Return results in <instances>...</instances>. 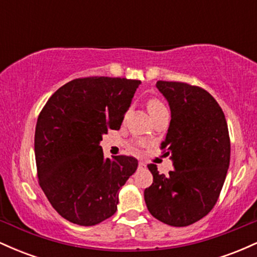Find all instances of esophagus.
I'll return each mask as SVG.
<instances>
[{
    "label": "esophagus",
    "mask_w": 257,
    "mask_h": 257,
    "mask_svg": "<svg viewBox=\"0 0 257 257\" xmlns=\"http://www.w3.org/2000/svg\"><path fill=\"white\" fill-rule=\"evenodd\" d=\"M146 164L144 162H139V169H145Z\"/></svg>",
    "instance_id": "34e87169"
}]
</instances>
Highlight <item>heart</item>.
Masks as SVG:
<instances>
[{
	"label": "heart",
	"mask_w": 257,
	"mask_h": 257,
	"mask_svg": "<svg viewBox=\"0 0 257 257\" xmlns=\"http://www.w3.org/2000/svg\"><path fill=\"white\" fill-rule=\"evenodd\" d=\"M147 108H149L150 114H151V113H153V112H156V111H158V110H162V108H164V105L162 104V102L159 101V100H157V99H151L149 102H147ZM133 146H134V149H137L138 144H134V145H133Z\"/></svg>",
	"instance_id": "heart-1"
}]
</instances>
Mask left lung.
Returning a JSON list of instances; mask_svg holds the SVG:
<instances>
[{
    "mask_svg": "<svg viewBox=\"0 0 257 257\" xmlns=\"http://www.w3.org/2000/svg\"><path fill=\"white\" fill-rule=\"evenodd\" d=\"M170 119L162 149L174 170L166 176L149 164L153 182L144 192L149 211L174 227L203 219L219 198L229 167L231 144L223 111L208 91L181 82L158 81Z\"/></svg>",
    "mask_w": 257,
    "mask_h": 257,
    "instance_id": "8db88e82",
    "label": "left lung"
}]
</instances>
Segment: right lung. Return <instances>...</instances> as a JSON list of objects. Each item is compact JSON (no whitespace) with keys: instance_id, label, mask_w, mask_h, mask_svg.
Returning a JSON list of instances; mask_svg holds the SVG:
<instances>
[{"instance_id":"add662e5","label":"right lung","mask_w":257,"mask_h":257,"mask_svg":"<svg viewBox=\"0 0 257 257\" xmlns=\"http://www.w3.org/2000/svg\"><path fill=\"white\" fill-rule=\"evenodd\" d=\"M140 81L87 77L64 84L38 116L35 157L40 186L60 216L94 226L116 213L118 191L138 168L128 156L105 158L102 135L118 131Z\"/></svg>"}]
</instances>
